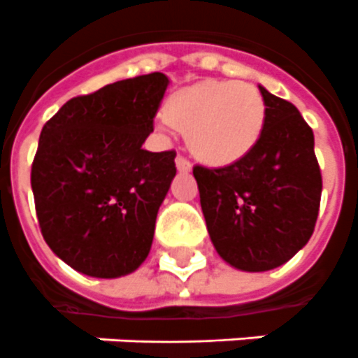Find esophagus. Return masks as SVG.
I'll return each mask as SVG.
<instances>
[{"mask_svg":"<svg viewBox=\"0 0 358 358\" xmlns=\"http://www.w3.org/2000/svg\"><path fill=\"white\" fill-rule=\"evenodd\" d=\"M176 166H177V170H179V171H190V170H192V162L188 161L187 157H182V155H177Z\"/></svg>","mask_w":358,"mask_h":358,"instance_id":"1","label":"esophagus"}]
</instances>
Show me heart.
I'll use <instances>...</instances> for the list:
<instances>
[{
	"instance_id": "1",
	"label": "heart",
	"mask_w": 358,
	"mask_h": 358,
	"mask_svg": "<svg viewBox=\"0 0 358 358\" xmlns=\"http://www.w3.org/2000/svg\"><path fill=\"white\" fill-rule=\"evenodd\" d=\"M164 127L187 131L190 150L213 166H229L250 155L266 122L259 88L240 81H201L166 103Z\"/></svg>"
}]
</instances>
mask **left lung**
Masks as SVG:
<instances>
[{"label": "left lung", "instance_id": "8db88e82", "mask_svg": "<svg viewBox=\"0 0 358 358\" xmlns=\"http://www.w3.org/2000/svg\"><path fill=\"white\" fill-rule=\"evenodd\" d=\"M259 90L266 122L250 155L224 168L194 166L214 248L244 271L292 259L313 236L322 197L313 129L292 103Z\"/></svg>", "mask_w": 358, "mask_h": 358}]
</instances>
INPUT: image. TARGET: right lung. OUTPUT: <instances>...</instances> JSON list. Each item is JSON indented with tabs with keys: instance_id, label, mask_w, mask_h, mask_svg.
I'll use <instances>...</instances> for the list:
<instances>
[{
	"instance_id": "add662e5",
	"label": "right lung",
	"mask_w": 358,
	"mask_h": 358,
	"mask_svg": "<svg viewBox=\"0 0 358 358\" xmlns=\"http://www.w3.org/2000/svg\"><path fill=\"white\" fill-rule=\"evenodd\" d=\"M161 71L66 101L45 122L31 168L40 231L85 275L134 271L151 250L176 151L142 150L168 88Z\"/></svg>"
}]
</instances>
